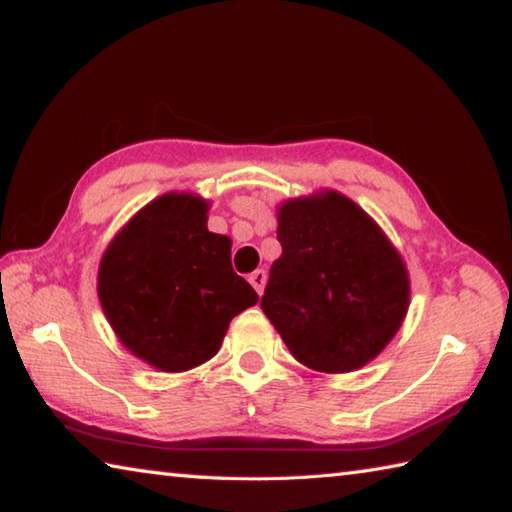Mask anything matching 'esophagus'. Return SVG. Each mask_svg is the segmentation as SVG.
I'll list each match as a JSON object with an SVG mask.
<instances>
[{
	"mask_svg": "<svg viewBox=\"0 0 512 512\" xmlns=\"http://www.w3.org/2000/svg\"><path fill=\"white\" fill-rule=\"evenodd\" d=\"M248 282L253 284V288L255 291L262 295L264 293V284H266V273L262 271V268H259V271H255V273H250V277H248Z\"/></svg>",
	"mask_w": 512,
	"mask_h": 512,
	"instance_id": "1",
	"label": "esophagus"
}]
</instances>
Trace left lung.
I'll return each mask as SVG.
<instances>
[{"label": "left lung", "mask_w": 512, "mask_h": 512, "mask_svg": "<svg viewBox=\"0 0 512 512\" xmlns=\"http://www.w3.org/2000/svg\"><path fill=\"white\" fill-rule=\"evenodd\" d=\"M262 311L288 351L315 371L347 374L374 360L410 306L405 262L365 210L327 190L284 201Z\"/></svg>", "instance_id": "1"}]
</instances>
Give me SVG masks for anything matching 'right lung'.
<instances>
[{"instance_id": "obj_1", "label": "right lung", "mask_w": 512, "mask_h": 512, "mask_svg": "<svg viewBox=\"0 0 512 512\" xmlns=\"http://www.w3.org/2000/svg\"><path fill=\"white\" fill-rule=\"evenodd\" d=\"M208 201L170 192L118 232L98 271V297L118 340L161 371H188L219 351L230 320L257 304L232 271L226 235L208 230Z\"/></svg>"}]
</instances>
